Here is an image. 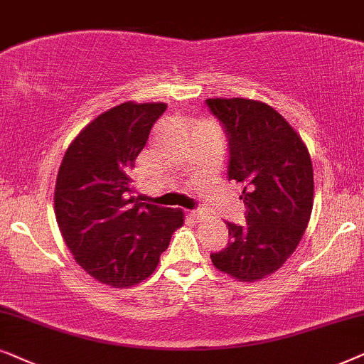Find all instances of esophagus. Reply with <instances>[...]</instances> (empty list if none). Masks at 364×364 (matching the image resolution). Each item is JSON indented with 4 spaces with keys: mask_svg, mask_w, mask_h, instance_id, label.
I'll list each match as a JSON object with an SVG mask.
<instances>
[{
    "mask_svg": "<svg viewBox=\"0 0 364 364\" xmlns=\"http://www.w3.org/2000/svg\"><path fill=\"white\" fill-rule=\"evenodd\" d=\"M190 218H193V220H196V221H200V220H203V218H205V213H203V211H190Z\"/></svg>",
    "mask_w": 364,
    "mask_h": 364,
    "instance_id": "esophagus-1",
    "label": "esophagus"
}]
</instances>
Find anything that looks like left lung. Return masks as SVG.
<instances>
[{
	"instance_id": "left-lung-1",
	"label": "left lung",
	"mask_w": 364,
	"mask_h": 364,
	"mask_svg": "<svg viewBox=\"0 0 364 364\" xmlns=\"http://www.w3.org/2000/svg\"><path fill=\"white\" fill-rule=\"evenodd\" d=\"M230 138L228 178L241 183L246 225L226 223L231 241L211 261L241 283L273 274L294 253L313 210L308 146L274 108L258 100L210 98Z\"/></svg>"
}]
</instances>
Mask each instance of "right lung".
<instances>
[{
    "mask_svg": "<svg viewBox=\"0 0 364 364\" xmlns=\"http://www.w3.org/2000/svg\"><path fill=\"white\" fill-rule=\"evenodd\" d=\"M166 103L126 101L77 133L55 186V215L73 258L111 288L139 284L156 269L173 232L185 223L179 208L139 203L133 169Z\"/></svg>",
    "mask_w": 364,
    "mask_h": 364,
    "instance_id": "right-lung-1",
    "label": "right lung"
}]
</instances>
